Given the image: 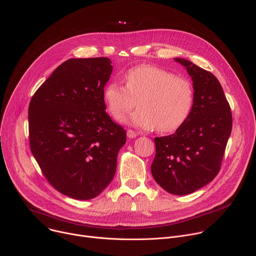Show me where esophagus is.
<instances>
[{
	"label": "esophagus",
	"instance_id": "1",
	"mask_svg": "<svg viewBox=\"0 0 256 256\" xmlns=\"http://www.w3.org/2000/svg\"><path fill=\"white\" fill-rule=\"evenodd\" d=\"M126 134H128V138H136L138 136L136 132L134 130H128Z\"/></svg>",
	"mask_w": 256,
	"mask_h": 256
}]
</instances>
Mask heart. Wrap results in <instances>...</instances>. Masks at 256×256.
Returning a JSON list of instances; mask_svg holds the SVG:
<instances>
[{
	"mask_svg": "<svg viewBox=\"0 0 256 256\" xmlns=\"http://www.w3.org/2000/svg\"><path fill=\"white\" fill-rule=\"evenodd\" d=\"M124 86L109 82L103 98L109 112L122 118L138 100L139 109L124 122L132 126L160 132H172L184 124L194 107V93L190 82L152 64H140L124 75Z\"/></svg>",
	"mask_w": 256,
	"mask_h": 256,
	"instance_id": "b5f03b06",
	"label": "heart"
}]
</instances>
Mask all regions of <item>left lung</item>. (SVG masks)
Instances as JSON below:
<instances>
[{
	"mask_svg": "<svg viewBox=\"0 0 256 256\" xmlns=\"http://www.w3.org/2000/svg\"><path fill=\"white\" fill-rule=\"evenodd\" d=\"M174 60L192 77L194 103L188 120L174 134L155 138L151 172L163 190L186 196L210 184L220 171L232 130V114L212 72L184 58Z\"/></svg>",
	"mask_w": 256,
	"mask_h": 256,
	"instance_id": "8db88e82",
	"label": "left lung"
}]
</instances>
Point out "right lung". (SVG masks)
I'll use <instances>...</instances> for the list:
<instances>
[{
  "instance_id": "right-lung-1",
  "label": "right lung",
  "mask_w": 256,
  "mask_h": 256,
  "mask_svg": "<svg viewBox=\"0 0 256 256\" xmlns=\"http://www.w3.org/2000/svg\"><path fill=\"white\" fill-rule=\"evenodd\" d=\"M107 58H70L31 98V153L50 184L75 200L99 196L110 184L126 132L105 112Z\"/></svg>"
}]
</instances>
